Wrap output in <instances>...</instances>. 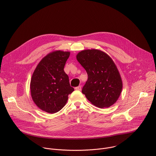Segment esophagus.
<instances>
[{"instance_id":"1","label":"esophagus","mask_w":156,"mask_h":156,"mask_svg":"<svg viewBox=\"0 0 156 156\" xmlns=\"http://www.w3.org/2000/svg\"><path fill=\"white\" fill-rule=\"evenodd\" d=\"M75 89L77 90H81V86H78V87H75Z\"/></svg>"}]
</instances>
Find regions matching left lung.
<instances>
[{"label":"left lung","mask_w":156,"mask_h":156,"mask_svg":"<svg viewBox=\"0 0 156 156\" xmlns=\"http://www.w3.org/2000/svg\"><path fill=\"white\" fill-rule=\"evenodd\" d=\"M76 59L87 73L82 89L87 100L101 108L113 105L121 93L122 82L112 59L104 52L92 49L80 52Z\"/></svg>","instance_id":"obj_1"}]
</instances>
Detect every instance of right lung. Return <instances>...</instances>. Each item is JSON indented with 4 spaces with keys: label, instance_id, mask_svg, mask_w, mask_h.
Instances as JSON below:
<instances>
[{
    "label": "right lung",
    "instance_id": "obj_1",
    "mask_svg": "<svg viewBox=\"0 0 156 156\" xmlns=\"http://www.w3.org/2000/svg\"><path fill=\"white\" fill-rule=\"evenodd\" d=\"M70 52L56 51L44 57L34 70L30 81L33 101L41 110L49 113L60 111L73 90L64 69Z\"/></svg>",
    "mask_w": 156,
    "mask_h": 156
}]
</instances>
